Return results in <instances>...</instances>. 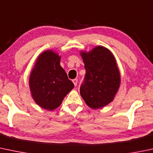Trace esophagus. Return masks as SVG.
I'll return each instance as SVG.
<instances>
[{"label": "esophagus", "mask_w": 153, "mask_h": 153, "mask_svg": "<svg viewBox=\"0 0 153 153\" xmlns=\"http://www.w3.org/2000/svg\"><path fill=\"white\" fill-rule=\"evenodd\" d=\"M72 83H73L74 85H75V86H76L77 84H78V80H77V79H73V80H72Z\"/></svg>", "instance_id": "obj_1"}]
</instances>
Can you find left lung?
Wrapping results in <instances>:
<instances>
[{
    "label": "left lung",
    "instance_id": "left-lung-1",
    "mask_svg": "<svg viewBox=\"0 0 153 153\" xmlns=\"http://www.w3.org/2000/svg\"><path fill=\"white\" fill-rule=\"evenodd\" d=\"M80 54L86 71L80 94L91 108L104 107L114 100L121 83L114 56L103 46H96L89 52L81 51Z\"/></svg>",
    "mask_w": 153,
    "mask_h": 153
}]
</instances>
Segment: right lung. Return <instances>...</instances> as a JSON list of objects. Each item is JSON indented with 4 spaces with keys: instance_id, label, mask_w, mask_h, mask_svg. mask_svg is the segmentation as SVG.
<instances>
[{
    "instance_id": "obj_1",
    "label": "right lung",
    "mask_w": 153,
    "mask_h": 153,
    "mask_svg": "<svg viewBox=\"0 0 153 153\" xmlns=\"http://www.w3.org/2000/svg\"><path fill=\"white\" fill-rule=\"evenodd\" d=\"M61 56L51 51H44L36 59L29 76V88L33 100L48 111L60 106L64 98L74 88L60 65Z\"/></svg>"
}]
</instances>
